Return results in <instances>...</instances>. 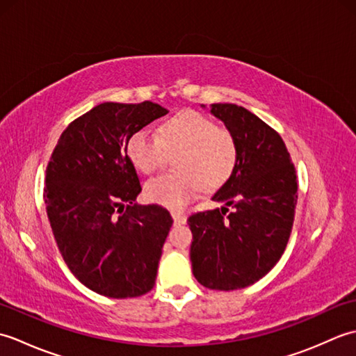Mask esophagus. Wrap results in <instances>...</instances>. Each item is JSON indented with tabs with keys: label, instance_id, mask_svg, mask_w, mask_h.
Masks as SVG:
<instances>
[{
	"label": "esophagus",
	"instance_id": "esophagus-1",
	"mask_svg": "<svg viewBox=\"0 0 356 356\" xmlns=\"http://www.w3.org/2000/svg\"><path fill=\"white\" fill-rule=\"evenodd\" d=\"M171 216H172V220L176 225L186 223V214L185 213H180V211H172Z\"/></svg>",
	"mask_w": 356,
	"mask_h": 356
}]
</instances>
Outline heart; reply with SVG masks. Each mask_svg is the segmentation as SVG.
Here are the masks:
<instances>
[{"label": "heart", "instance_id": "obj_1", "mask_svg": "<svg viewBox=\"0 0 356 356\" xmlns=\"http://www.w3.org/2000/svg\"><path fill=\"white\" fill-rule=\"evenodd\" d=\"M176 171L149 180L147 197L168 208H184L202 188L214 191L232 177L238 161L236 136L199 111H182L166 119L157 134L142 128L127 143V153L140 172L162 170L176 153Z\"/></svg>", "mask_w": 356, "mask_h": 356}]
</instances>
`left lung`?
Returning a JSON list of instances; mask_svg holds the SVG:
<instances>
[{
    "instance_id": "8db88e82",
    "label": "left lung",
    "mask_w": 356,
    "mask_h": 356,
    "mask_svg": "<svg viewBox=\"0 0 356 356\" xmlns=\"http://www.w3.org/2000/svg\"><path fill=\"white\" fill-rule=\"evenodd\" d=\"M211 113L236 136L238 161L213 200L225 207L188 218L195 280L216 291L243 289L282 259L297 205V172L274 128L236 104H213Z\"/></svg>"
}]
</instances>
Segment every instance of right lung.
I'll return each mask as SVG.
<instances>
[{
  "instance_id": "1",
  "label": "right lung",
  "mask_w": 356,
  "mask_h": 356,
  "mask_svg": "<svg viewBox=\"0 0 356 356\" xmlns=\"http://www.w3.org/2000/svg\"><path fill=\"white\" fill-rule=\"evenodd\" d=\"M154 102H104L63 131L45 170L44 199L59 252L79 282L104 297L153 289L172 218L136 205L142 191L127 143L165 116Z\"/></svg>"
}]
</instances>
